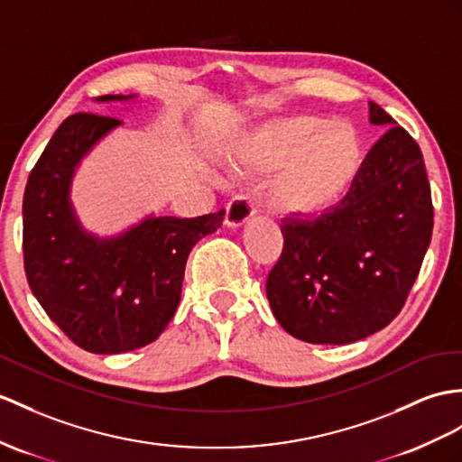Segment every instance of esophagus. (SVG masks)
<instances>
[{"label":"esophagus","instance_id":"obj_1","mask_svg":"<svg viewBox=\"0 0 462 462\" xmlns=\"http://www.w3.org/2000/svg\"><path fill=\"white\" fill-rule=\"evenodd\" d=\"M253 216H254V208L246 199L237 198V199H231L227 208H225L223 223L227 225V227H241V225H245Z\"/></svg>","mask_w":462,"mask_h":462}]
</instances>
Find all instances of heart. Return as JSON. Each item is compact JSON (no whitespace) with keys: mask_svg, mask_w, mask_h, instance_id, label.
<instances>
[{"mask_svg":"<svg viewBox=\"0 0 462 462\" xmlns=\"http://www.w3.org/2000/svg\"><path fill=\"white\" fill-rule=\"evenodd\" d=\"M237 159L258 172H274L268 199L290 216H313L331 208L363 166L365 146L346 119L300 116L273 121L246 137Z\"/></svg>","mask_w":462,"mask_h":462,"instance_id":"heart-1","label":"heart"}]
</instances>
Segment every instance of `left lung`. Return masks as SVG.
Here are the masks:
<instances>
[{
  "label": "left lung",
  "mask_w": 462,
  "mask_h": 462,
  "mask_svg": "<svg viewBox=\"0 0 462 462\" xmlns=\"http://www.w3.org/2000/svg\"><path fill=\"white\" fill-rule=\"evenodd\" d=\"M370 121L393 125L368 151L346 196L318 219H286L284 249L266 278L278 323L296 339L345 345L398 316L433 231L420 144L370 101Z\"/></svg>",
  "instance_id": "left-lung-1"
}]
</instances>
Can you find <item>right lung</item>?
Masks as SVG:
<instances>
[{
  "mask_svg": "<svg viewBox=\"0 0 462 462\" xmlns=\"http://www.w3.org/2000/svg\"><path fill=\"white\" fill-rule=\"evenodd\" d=\"M119 123L92 111L66 117L32 166L23 198V264L32 294L74 345L97 355L141 348L164 331L189 251L223 221V211L156 217L109 241L78 229L66 199L74 166Z\"/></svg>",
  "mask_w": 462,
  "mask_h": 462,
  "instance_id": "right-lung-1",
  "label": "right lung"
}]
</instances>
